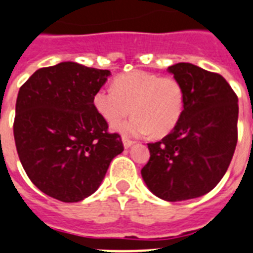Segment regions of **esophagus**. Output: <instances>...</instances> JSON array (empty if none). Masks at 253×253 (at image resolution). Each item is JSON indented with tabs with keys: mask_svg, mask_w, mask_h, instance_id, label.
Returning a JSON list of instances; mask_svg holds the SVG:
<instances>
[{
	"mask_svg": "<svg viewBox=\"0 0 253 253\" xmlns=\"http://www.w3.org/2000/svg\"><path fill=\"white\" fill-rule=\"evenodd\" d=\"M123 144H124V147H125V148H129V147H131L133 144H134V142L130 141L129 138L123 137Z\"/></svg>",
	"mask_w": 253,
	"mask_h": 253,
	"instance_id": "34e87169",
	"label": "esophagus"
}]
</instances>
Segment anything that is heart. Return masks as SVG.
<instances>
[{"instance_id":"1","label":"heart","mask_w":253,"mask_h":253,"mask_svg":"<svg viewBox=\"0 0 253 253\" xmlns=\"http://www.w3.org/2000/svg\"><path fill=\"white\" fill-rule=\"evenodd\" d=\"M184 88L172 77H160L143 70L119 75L114 89L101 88L94 93L93 106L110 125L133 114L128 122L114 126L125 135H168L175 128L184 110Z\"/></svg>"}]
</instances>
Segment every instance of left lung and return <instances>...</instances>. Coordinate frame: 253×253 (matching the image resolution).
I'll use <instances>...</instances> for the list:
<instances>
[{
    "label": "left lung",
    "instance_id": "left-lung-1",
    "mask_svg": "<svg viewBox=\"0 0 253 253\" xmlns=\"http://www.w3.org/2000/svg\"><path fill=\"white\" fill-rule=\"evenodd\" d=\"M168 71L184 88V110L170 134L148 143L141 174L155 196L176 202L209 193L228 170L238 138V97L221 75L193 64Z\"/></svg>",
    "mask_w": 253,
    "mask_h": 253
}]
</instances>
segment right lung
Instances as JSON below:
<instances>
[{"label": "right lung", "instance_id": "1", "mask_svg": "<svg viewBox=\"0 0 253 253\" xmlns=\"http://www.w3.org/2000/svg\"><path fill=\"white\" fill-rule=\"evenodd\" d=\"M109 70L65 61L37 70L19 90L14 138L19 159L37 188L62 202H79L98 189L120 135L93 106Z\"/></svg>", "mask_w": 253, "mask_h": 253}]
</instances>
